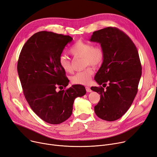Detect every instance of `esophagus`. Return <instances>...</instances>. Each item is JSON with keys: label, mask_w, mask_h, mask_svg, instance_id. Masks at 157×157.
<instances>
[{"label": "esophagus", "mask_w": 157, "mask_h": 157, "mask_svg": "<svg viewBox=\"0 0 157 157\" xmlns=\"http://www.w3.org/2000/svg\"><path fill=\"white\" fill-rule=\"evenodd\" d=\"M85 88H86V90L87 92H92V90H91V88H90V87L86 86Z\"/></svg>", "instance_id": "obj_1"}]
</instances>
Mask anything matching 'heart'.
<instances>
[{
	"instance_id": "b5f03b06",
	"label": "heart",
	"mask_w": 157,
	"mask_h": 157,
	"mask_svg": "<svg viewBox=\"0 0 157 157\" xmlns=\"http://www.w3.org/2000/svg\"><path fill=\"white\" fill-rule=\"evenodd\" d=\"M70 53L75 58H83L84 67L92 65L96 68L99 67L104 60V52L100 46H93L88 42L78 40L70 49ZM59 63L60 67L67 73L72 71L71 61L68 57L61 55ZM94 69L88 66L83 71L78 72L71 78V82L76 85H88L94 74Z\"/></svg>"
}]
</instances>
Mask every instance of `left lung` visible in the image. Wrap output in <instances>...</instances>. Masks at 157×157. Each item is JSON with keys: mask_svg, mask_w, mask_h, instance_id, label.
Masks as SVG:
<instances>
[{"mask_svg": "<svg viewBox=\"0 0 157 157\" xmlns=\"http://www.w3.org/2000/svg\"><path fill=\"white\" fill-rule=\"evenodd\" d=\"M90 41L100 43L104 52V60L94 78L100 86L91 87L101 94L95 113L104 120L115 121L128 111L137 93L142 74L138 51L131 39L116 27L95 31ZM107 83L109 86L104 89Z\"/></svg>", "mask_w": 157, "mask_h": 157, "instance_id": "8db88e82", "label": "left lung"}]
</instances>
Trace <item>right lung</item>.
Returning <instances> with one entry per match:
<instances>
[{"label":"right lung","instance_id":"1","mask_svg":"<svg viewBox=\"0 0 157 157\" xmlns=\"http://www.w3.org/2000/svg\"><path fill=\"white\" fill-rule=\"evenodd\" d=\"M72 40L69 36L39 32L28 39L19 56L17 69L25 97L33 111L50 124H60L67 120L74 99L86 94L85 86L80 85L56 90L69 84L59 59Z\"/></svg>","mask_w":157,"mask_h":157}]
</instances>
